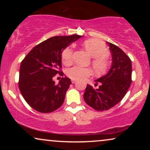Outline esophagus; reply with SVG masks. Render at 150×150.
Wrapping results in <instances>:
<instances>
[{
	"mask_svg": "<svg viewBox=\"0 0 150 150\" xmlns=\"http://www.w3.org/2000/svg\"><path fill=\"white\" fill-rule=\"evenodd\" d=\"M76 82V81H75V80H71V83H72L74 84Z\"/></svg>",
	"mask_w": 150,
	"mask_h": 150,
	"instance_id": "34e87169",
	"label": "esophagus"
}]
</instances>
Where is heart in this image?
Masks as SVG:
<instances>
[{
    "mask_svg": "<svg viewBox=\"0 0 150 150\" xmlns=\"http://www.w3.org/2000/svg\"><path fill=\"white\" fill-rule=\"evenodd\" d=\"M83 46L90 56L93 58L92 67L96 73L104 72L108 67V61L106 57L109 54L105 44L97 39L86 40L83 43ZM73 50L70 46L67 47L62 52L61 58L65 65H69L72 62ZM91 71L87 67H83L75 65L69 67L66 70V74L72 80H81L89 76Z\"/></svg>",
    "mask_w": 150,
    "mask_h": 150,
    "instance_id": "heart-1",
    "label": "heart"
}]
</instances>
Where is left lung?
Masks as SVG:
<instances>
[{"label":"left lung","mask_w":150,"mask_h":150,"mask_svg":"<svg viewBox=\"0 0 150 150\" xmlns=\"http://www.w3.org/2000/svg\"><path fill=\"white\" fill-rule=\"evenodd\" d=\"M112 55L111 67L108 73L96 80L97 89L87 85L83 95L88 105L98 111L110 109L123 99L132 82V63L118 46L107 42Z\"/></svg>","instance_id":"left-lung-1"}]
</instances>
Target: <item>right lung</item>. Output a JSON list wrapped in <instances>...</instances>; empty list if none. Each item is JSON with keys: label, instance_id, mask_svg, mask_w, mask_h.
Here are the masks:
<instances>
[{"label": "right lung", "instance_id": "add662e5", "mask_svg": "<svg viewBox=\"0 0 150 150\" xmlns=\"http://www.w3.org/2000/svg\"><path fill=\"white\" fill-rule=\"evenodd\" d=\"M82 35L55 36L35 46L22 61L19 89L26 102L37 111L48 113L62 105L71 80L61 78L56 85L53 77L61 67V54L71 43Z\"/></svg>", "mask_w": 150, "mask_h": 150}]
</instances>
